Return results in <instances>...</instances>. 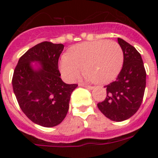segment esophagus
Wrapping results in <instances>:
<instances>
[{"instance_id":"34e87169","label":"esophagus","mask_w":158,"mask_h":158,"mask_svg":"<svg viewBox=\"0 0 158 158\" xmlns=\"http://www.w3.org/2000/svg\"><path fill=\"white\" fill-rule=\"evenodd\" d=\"M79 85H81V86L85 87V88H87V89H94V86H91V85H88V84H83V83H81V84H79Z\"/></svg>"}]
</instances>
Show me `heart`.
I'll use <instances>...</instances> for the list:
<instances>
[{"mask_svg":"<svg viewBox=\"0 0 158 158\" xmlns=\"http://www.w3.org/2000/svg\"><path fill=\"white\" fill-rule=\"evenodd\" d=\"M124 61L122 48L117 42L98 40L74 46L60 62L62 75L69 81L79 76L84 67V79L106 84L120 73Z\"/></svg>","mask_w":158,"mask_h":158,"instance_id":"1","label":"heart"}]
</instances>
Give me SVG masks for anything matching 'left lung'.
I'll list each match as a JSON object with an SVG mask.
<instances>
[{
	"instance_id": "8db88e82",
	"label": "left lung",
	"mask_w": 158,
	"mask_h": 158,
	"mask_svg": "<svg viewBox=\"0 0 158 158\" xmlns=\"http://www.w3.org/2000/svg\"><path fill=\"white\" fill-rule=\"evenodd\" d=\"M124 52L123 67L115 81L104 86L106 98L98 103L106 117L123 121L137 112L144 95L146 71L139 52L130 43L118 38Z\"/></svg>"
}]
</instances>
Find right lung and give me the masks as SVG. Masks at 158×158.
<instances>
[{"instance_id": "1", "label": "right lung", "mask_w": 158, "mask_h": 158, "mask_svg": "<svg viewBox=\"0 0 158 158\" xmlns=\"http://www.w3.org/2000/svg\"><path fill=\"white\" fill-rule=\"evenodd\" d=\"M63 49L61 43H38L19 58L14 70L12 86L19 107L29 120L43 127H53L64 120L70 95L78 86L64 84L60 78L58 60ZM33 61L40 62V69H32Z\"/></svg>"}]
</instances>
